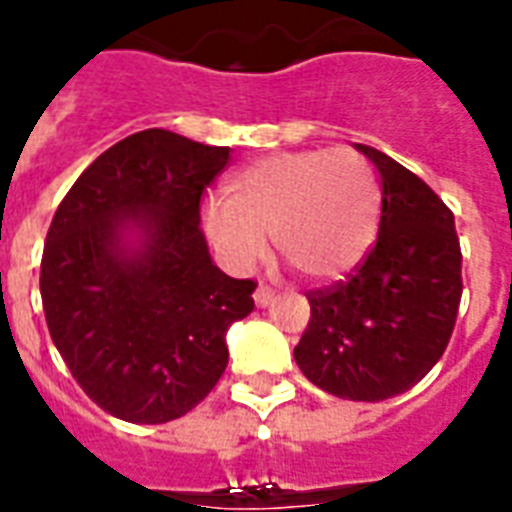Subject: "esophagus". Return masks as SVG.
Returning a JSON list of instances; mask_svg holds the SVG:
<instances>
[{"mask_svg":"<svg viewBox=\"0 0 512 512\" xmlns=\"http://www.w3.org/2000/svg\"><path fill=\"white\" fill-rule=\"evenodd\" d=\"M255 303L260 308L271 306V303H273V290H271V287H265V284H260V287H257V290H255Z\"/></svg>","mask_w":512,"mask_h":512,"instance_id":"1","label":"esophagus"}]
</instances>
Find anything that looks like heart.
<instances>
[{"instance_id":"b5f03b06","label":"heart","mask_w":512,"mask_h":512,"mask_svg":"<svg viewBox=\"0 0 512 512\" xmlns=\"http://www.w3.org/2000/svg\"><path fill=\"white\" fill-rule=\"evenodd\" d=\"M228 198L206 206L204 222L225 260L249 268L276 249L300 273L330 282L368 255L381 220V185L351 147L273 152L228 182Z\"/></svg>"}]
</instances>
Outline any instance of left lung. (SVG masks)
Wrapping results in <instances>:
<instances>
[{
	"label": "left lung",
	"mask_w": 512,
	"mask_h": 512,
	"mask_svg": "<svg viewBox=\"0 0 512 512\" xmlns=\"http://www.w3.org/2000/svg\"><path fill=\"white\" fill-rule=\"evenodd\" d=\"M381 174L378 239L346 282L306 292L311 319L295 362L319 389L378 403L435 368L462 300L454 214L381 150L357 144Z\"/></svg>",
	"instance_id": "1"
}]
</instances>
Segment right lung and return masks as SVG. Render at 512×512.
I'll return each instance as SVG.
<instances>
[{
    "mask_svg": "<svg viewBox=\"0 0 512 512\" xmlns=\"http://www.w3.org/2000/svg\"><path fill=\"white\" fill-rule=\"evenodd\" d=\"M230 161L166 128L112 144L50 222L39 292L50 338L93 403L166 424L201 403L228 365L225 333L255 308L252 279L212 263L201 195Z\"/></svg>",
    "mask_w": 512,
    "mask_h": 512,
    "instance_id": "1",
    "label": "right lung"
}]
</instances>
